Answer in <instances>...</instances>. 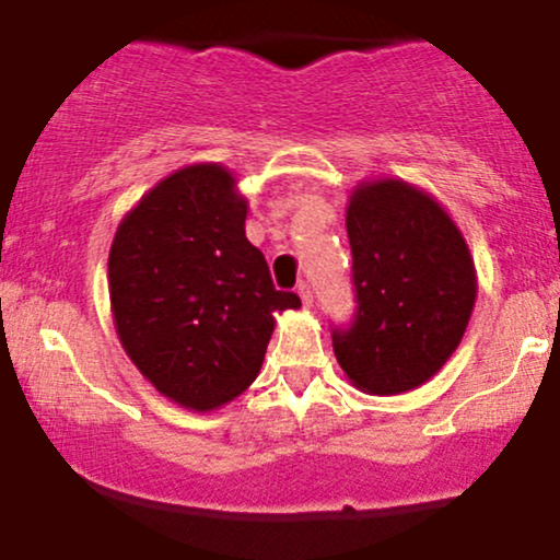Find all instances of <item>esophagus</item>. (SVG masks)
Masks as SVG:
<instances>
[{
  "label": "esophagus",
  "instance_id": "34e87169",
  "mask_svg": "<svg viewBox=\"0 0 560 560\" xmlns=\"http://www.w3.org/2000/svg\"><path fill=\"white\" fill-rule=\"evenodd\" d=\"M298 294H300L302 305H305L307 311H311V307H313V292H311V284H300V287H298Z\"/></svg>",
  "mask_w": 560,
  "mask_h": 560
}]
</instances>
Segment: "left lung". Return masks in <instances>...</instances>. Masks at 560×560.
I'll use <instances>...</instances> for the list:
<instances>
[{
    "label": "left lung",
    "instance_id": "obj_1",
    "mask_svg": "<svg viewBox=\"0 0 560 560\" xmlns=\"http://www.w3.org/2000/svg\"><path fill=\"white\" fill-rule=\"evenodd\" d=\"M358 316L334 355L365 395L427 384L464 339L477 266L445 205L397 176L365 178L347 199Z\"/></svg>",
    "mask_w": 560,
    "mask_h": 560
}]
</instances>
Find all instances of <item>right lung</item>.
Returning a JSON list of instances; mask_svg holds the SVG:
<instances>
[{"instance_id":"add662e5","label":"right lung","mask_w":560,"mask_h":560,"mask_svg":"<svg viewBox=\"0 0 560 560\" xmlns=\"http://www.w3.org/2000/svg\"><path fill=\"white\" fill-rule=\"evenodd\" d=\"M236 184L221 163L168 173L120 218L107 258L126 355L195 413L223 408L258 378L276 313L300 307L298 294L273 289L244 234L249 202Z\"/></svg>"}]
</instances>
